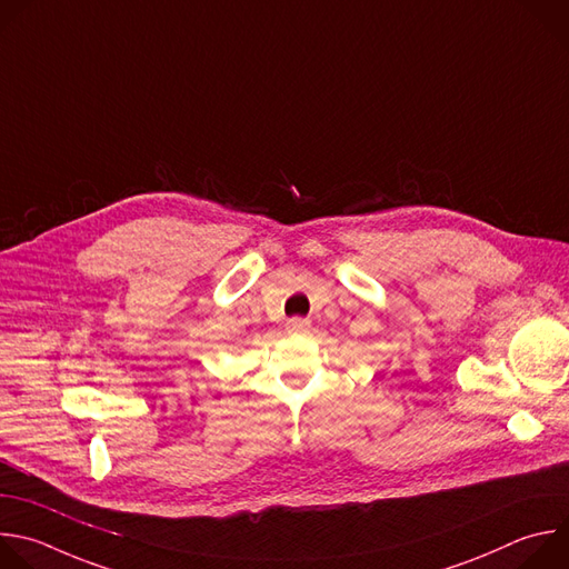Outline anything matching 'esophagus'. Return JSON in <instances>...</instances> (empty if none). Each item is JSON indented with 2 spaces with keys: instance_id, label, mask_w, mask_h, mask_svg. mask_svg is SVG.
<instances>
[{
  "instance_id": "34e87169",
  "label": "esophagus",
  "mask_w": 569,
  "mask_h": 569,
  "mask_svg": "<svg viewBox=\"0 0 569 569\" xmlns=\"http://www.w3.org/2000/svg\"><path fill=\"white\" fill-rule=\"evenodd\" d=\"M309 327H311V322H309L307 318H300V316L287 320V329L293 331V333H302V331H307Z\"/></svg>"
}]
</instances>
